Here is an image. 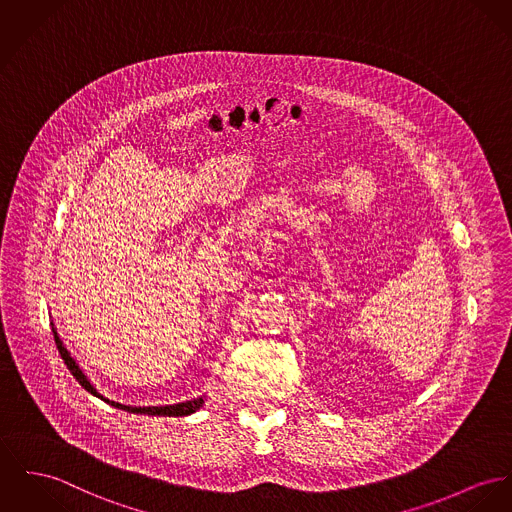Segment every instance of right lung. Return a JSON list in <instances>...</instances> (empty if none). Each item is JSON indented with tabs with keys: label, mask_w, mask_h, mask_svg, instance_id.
I'll list each match as a JSON object with an SVG mask.
<instances>
[{
	"label": "right lung",
	"mask_w": 512,
	"mask_h": 512,
	"mask_svg": "<svg viewBox=\"0 0 512 512\" xmlns=\"http://www.w3.org/2000/svg\"><path fill=\"white\" fill-rule=\"evenodd\" d=\"M50 325H52V333H54V341H56L58 353L62 356L64 364L68 366V370L72 372V376L78 380L79 386L85 388L89 394L103 399L105 403H109V405H113V407H117V409H122V411H128V413H136V415H159V417H187V415L197 413L198 409L204 405V399H206L204 395H198V397H193V399H189V401H181V403H171V405H142V407H138V405H124V403H118V401H113V399L105 397V395L101 394V392L91 384V380L87 378V374L83 372V368L76 362V358L66 349V345L62 343V339H60V335H58V331H56V327H54V323H50Z\"/></svg>",
	"instance_id": "add662e5"
}]
</instances>
